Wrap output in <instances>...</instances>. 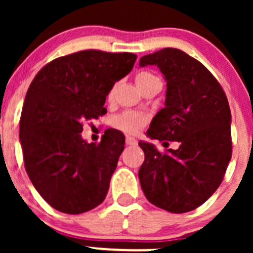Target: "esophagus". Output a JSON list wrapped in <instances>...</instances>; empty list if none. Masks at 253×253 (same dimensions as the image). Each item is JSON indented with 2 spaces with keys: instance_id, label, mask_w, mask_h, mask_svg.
<instances>
[{
  "instance_id": "1",
  "label": "esophagus",
  "mask_w": 253,
  "mask_h": 253,
  "mask_svg": "<svg viewBox=\"0 0 253 253\" xmlns=\"http://www.w3.org/2000/svg\"><path fill=\"white\" fill-rule=\"evenodd\" d=\"M126 144L127 145H137V139L133 138V137H126Z\"/></svg>"
}]
</instances>
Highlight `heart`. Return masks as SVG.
Segmentation results:
<instances>
[{"instance_id": "b5f03b06", "label": "heart", "mask_w": 253, "mask_h": 253, "mask_svg": "<svg viewBox=\"0 0 253 253\" xmlns=\"http://www.w3.org/2000/svg\"><path fill=\"white\" fill-rule=\"evenodd\" d=\"M153 77H154V76L150 75V73L148 72H139L138 75L136 76L137 85H141L143 82ZM114 93L115 86H112L108 94L109 100H111L112 96H114ZM145 121H147V119H145L143 115L136 114V112H124V114L115 117L114 124L117 128L122 129V131L127 132V133H138L142 129V127L144 126Z\"/></svg>"}]
</instances>
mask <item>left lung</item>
I'll list each match as a JSON object with an SVG mask.
<instances>
[{"label":"left lung","mask_w":253,"mask_h":253,"mask_svg":"<svg viewBox=\"0 0 253 253\" xmlns=\"http://www.w3.org/2000/svg\"><path fill=\"white\" fill-rule=\"evenodd\" d=\"M155 65L167 81L165 108L155 115L147 134L180 142L160 153L139 142L144 152L138 176L145 198L170 213H186L206 202L223 181L231 159V112L215 77L183 51L165 47L141 57Z\"/></svg>","instance_id":"8db88e82"}]
</instances>
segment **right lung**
<instances>
[{
	"mask_svg": "<svg viewBox=\"0 0 253 253\" xmlns=\"http://www.w3.org/2000/svg\"><path fill=\"white\" fill-rule=\"evenodd\" d=\"M136 58L131 52L78 51L48 62L30 83L19 122L24 167L58 211L81 214L105 200L125 136L110 128L100 143H86L81 133L84 122L106 114V95Z\"/></svg>",
	"mask_w": 253,
	"mask_h": 253,
	"instance_id": "1",
	"label": "right lung"
}]
</instances>
